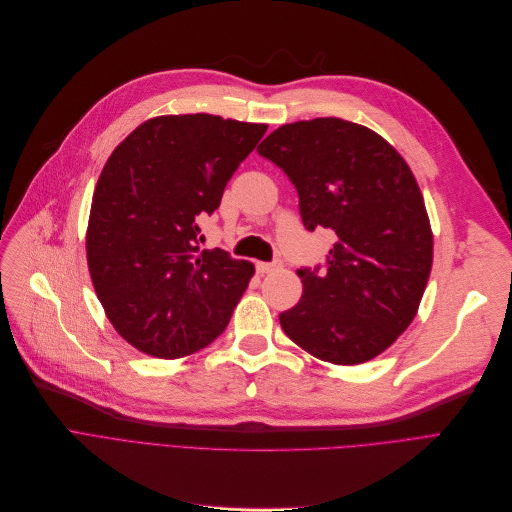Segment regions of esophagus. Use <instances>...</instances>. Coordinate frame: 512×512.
<instances>
[{
  "mask_svg": "<svg viewBox=\"0 0 512 512\" xmlns=\"http://www.w3.org/2000/svg\"><path fill=\"white\" fill-rule=\"evenodd\" d=\"M283 266V262L281 260H273V262H256V271L260 273V275H266V273H275V271H279Z\"/></svg>",
  "mask_w": 512,
  "mask_h": 512,
  "instance_id": "obj_1",
  "label": "esophagus"
}]
</instances>
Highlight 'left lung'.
<instances>
[{
  "label": "left lung",
  "instance_id": "obj_1",
  "mask_svg": "<svg viewBox=\"0 0 512 512\" xmlns=\"http://www.w3.org/2000/svg\"><path fill=\"white\" fill-rule=\"evenodd\" d=\"M298 189L308 231L337 237L327 271L300 269L304 294L279 314L285 335L333 364H360L415 319L433 262L423 193L375 131L342 118L283 125L258 145Z\"/></svg>",
  "mask_w": 512,
  "mask_h": 512
}]
</instances>
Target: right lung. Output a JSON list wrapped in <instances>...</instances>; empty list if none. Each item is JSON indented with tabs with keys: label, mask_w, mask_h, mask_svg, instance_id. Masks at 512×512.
Returning <instances> with one entry per match:
<instances>
[{
	"label": "right lung",
	"mask_w": 512,
	"mask_h": 512,
	"mask_svg": "<svg viewBox=\"0 0 512 512\" xmlns=\"http://www.w3.org/2000/svg\"><path fill=\"white\" fill-rule=\"evenodd\" d=\"M266 125L214 114L145 120L110 154L87 225L97 300L120 337L143 354L181 358L225 331L254 264L200 252V223Z\"/></svg>",
	"instance_id": "right-lung-1"
}]
</instances>
